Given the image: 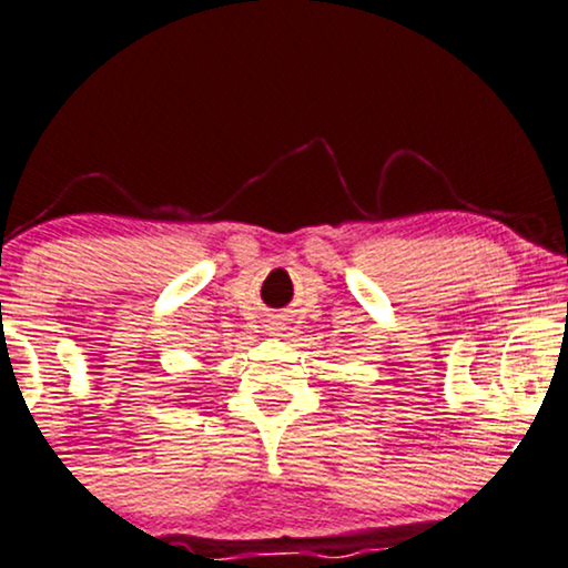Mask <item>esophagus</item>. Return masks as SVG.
I'll list each match as a JSON object with an SVG mask.
<instances>
[{
	"mask_svg": "<svg viewBox=\"0 0 568 568\" xmlns=\"http://www.w3.org/2000/svg\"><path fill=\"white\" fill-rule=\"evenodd\" d=\"M272 324H277V322H272ZM272 329H277V327H272Z\"/></svg>",
	"mask_w": 568,
	"mask_h": 568,
	"instance_id": "obj_1",
	"label": "esophagus"
}]
</instances>
